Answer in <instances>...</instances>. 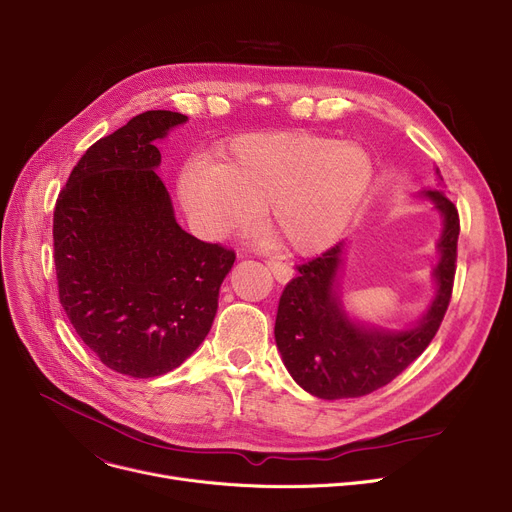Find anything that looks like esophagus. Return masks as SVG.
I'll use <instances>...</instances> for the list:
<instances>
[{"mask_svg":"<svg viewBox=\"0 0 512 512\" xmlns=\"http://www.w3.org/2000/svg\"><path fill=\"white\" fill-rule=\"evenodd\" d=\"M265 263H267V267L271 269V274H274V278H276L280 284L290 282V278H292V267H290V265H286V263H282V261H274V259H269V261H265Z\"/></svg>","mask_w":512,"mask_h":512,"instance_id":"34e87169","label":"esophagus"}]
</instances>
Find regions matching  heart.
Returning <instances> with one entry per match:
<instances>
[{"label": "heart", "mask_w": 512, "mask_h": 512, "mask_svg": "<svg viewBox=\"0 0 512 512\" xmlns=\"http://www.w3.org/2000/svg\"><path fill=\"white\" fill-rule=\"evenodd\" d=\"M374 177L366 150L304 131H261L236 138L216 160L197 158L177 193L191 226L206 238L257 220L296 253L329 247L346 230Z\"/></svg>", "instance_id": "1"}]
</instances>
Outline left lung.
<instances>
[{"instance_id":"8db88e82","label":"left lung","mask_w":512,"mask_h":512,"mask_svg":"<svg viewBox=\"0 0 512 512\" xmlns=\"http://www.w3.org/2000/svg\"><path fill=\"white\" fill-rule=\"evenodd\" d=\"M440 177V170L436 168ZM442 181V177H440ZM442 216L436 294L422 319L407 329H385L350 319L339 298L337 274L342 269L344 243L296 265L278 304L276 344L292 379L315 397L350 399L389 385L432 342L449 309L459 214L445 191H422Z\"/></svg>"}]
</instances>
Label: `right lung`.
Returning <instances> with one entry per match:
<instances>
[{
    "mask_svg": "<svg viewBox=\"0 0 512 512\" xmlns=\"http://www.w3.org/2000/svg\"><path fill=\"white\" fill-rule=\"evenodd\" d=\"M135 115L92 144L53 212L59 302L82 342L115 372L160 377L206 339L236 255L185 232L156 175V140L185 123Z\"/></svg>",
    "mask_w": 512,
    "mask_h": 512,
    "instance_id": "obj_1",
    "label": "right lung"
}]
</instances>
